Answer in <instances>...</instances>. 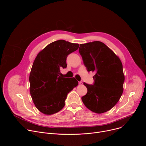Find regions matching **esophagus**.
Returning <instances> with one entry per match:
<instances>
[{
    "instance_id": "34e87169",
    "label": "esophagus",
    "mask_w": 146,
    "mask_h": 146,
    "mask_svg": "<svg viewBox=\"0 0 146 146\" xmlns=\"http://www.w3.org/2000/svg\"><path fill=\"white\" fill-rule=\"evenodd\" d=\"M78 84H79L80 85H82V81H79V82H78Z\"/></svg>"
}]
</instances>
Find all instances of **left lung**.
I'll list each match as a JSON object with an SVG mask.
<instances>
[{
  "label": "left lung",
  "instance_id": "1",
  "mask_svg": "<svg viewBox=\"0 0 146 146\" xmlns=\"http://www.w3.org/2000/svg\"><path fill=\"white\" fill-rule=\"evenodd\" d=\"M79 53L88 72H95L93 85L84 82L87 93L81 98L91 111L100 114L113 108L119 100L125 80L122 64L115 53L101 41L80 44Z\"/></svg>",
  "mask_w": 146,
  "mask_h": 146
}]
</instances>
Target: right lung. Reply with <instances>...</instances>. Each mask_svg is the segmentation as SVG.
<instances>
[{"mask_svg":"<svg viewBox=\"0 0 146 146\" xmlns=\"http://www.w3.org/2000/svg\"><path fill=\"white\" fill-rule=\"evenodd\" d=\"M78 47V44L59 40L36 57L29 75L30 94L36 108L42 113L51 115L61 110L68 93L78 86L74 77H62L60 69L67 67L68 55Z\"/></svg>","mask_w":146,"mask_h":146,"instance_id":"1","label":"right lung"}]
</instances>
